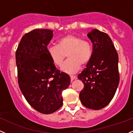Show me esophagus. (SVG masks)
I'll use <instances>...</instances> for the list:
<instances>
[{
	"label": "esophagus",
	"instance_id": "obj_1",
	"mask_svg": "<svg viewBox=\"0 0 133 133\" xmlns=\"http://www.w3.org/2000/svg\"><path fill=\"white\" fill-rule=\"evenodd\" d=\"M70 78H71V81H72L74 79H76V76L71 75V76H70Z\"/></svg>",
	"mask_w": 133,
	"mask_h": 133
}]
</instances>
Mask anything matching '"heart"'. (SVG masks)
I'll use <instances>...</instances> for the list:
<instances>
[{
  "instance_id": "obj_1",
  "label": "heart",
  "mask_w": 133,
  "mask_h": 133,
  "mask_svg": "<svg viewBox=\"0 0 133 133\" xmlns=\"http://www.w3.org/2000/svg\"><path fill=\"white\" fill-rule=\"evenodd\" d=\"M47 54L52 62L61 66L68 54V59L62 64L61 70L65 73L74 74L83 65L90 62L93 54L91 44L79 36L68 35L60 38L58 45H50Z\"/></svg>"
}]
</instances>
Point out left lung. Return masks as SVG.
I'll use <instances>...</instances> for the list:
<instances>
[{
	"mask_svg": "<svg viewBox=\"0 0 133 133\" xmlns=\"http://www.w3.org/2000/svg\"><path fill=\"white\" fill-rule=\"evenodd\" d=\"M87 36L92 42L93 54L87 68L78 76L84 83L79 98L84 107L100 110L110 103L119 85V57L107 33L94 29Z\"/></svg>",
	"mask_w": 133,
	"mask_h": 133,
	"instance_id": "left-lung-1",
	"label": "left lung"
}]
</instances>
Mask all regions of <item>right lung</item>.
Wrapping results in <instances>:
<instances>
[{
    "label": "right lung",
    "mask_w": 133,
    "mask_h": 133,
    "mask_svg": "<svg viewBox=\"0 0 133 133\" xmlns=\"http://www.w3.org/2000/svg\"><path fill=\"white\" fill-rule=\"evenodd\" d=\"M52 37V30H32L22 37L16 53L20 90L29 104L44 114L62 107V91L71 82L69 76L57 69L48 55Z\"/></svg>",
    "instance_id": "obj_1"
}]
</instances>
